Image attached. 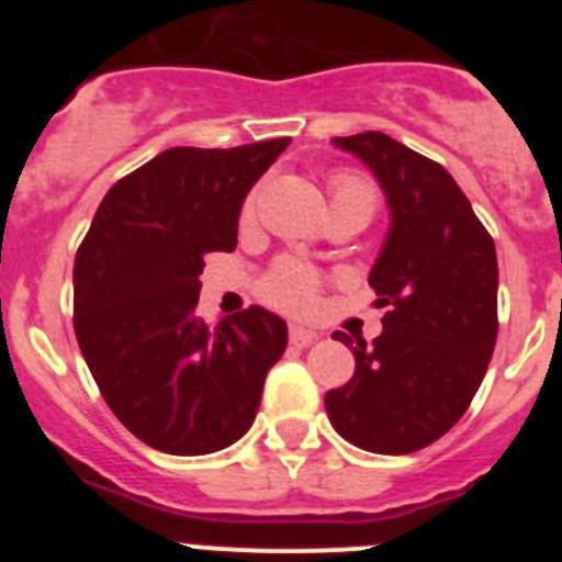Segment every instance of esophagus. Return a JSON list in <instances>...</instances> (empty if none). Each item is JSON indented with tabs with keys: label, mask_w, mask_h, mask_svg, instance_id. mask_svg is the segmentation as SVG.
<instances>
[{
	"label": "esophagus",
	"mask_w": 562,
	"mask_h": 562,
	"mask_svg": "<svg viewBox=\"0 0 562 562\" xmlns=\"http://www.w3.org/2000/svg\"><path fill=\"white\" fill-rule=\"evenodd\" d=\"M315 340H317V331L306 329V326H297V324L290 326L292 346H301V349H304V346H310V342H315Z\"/></svg>",
	"instance_id": "esophagus-1"
}]
</instances>
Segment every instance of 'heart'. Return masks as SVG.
<instances>
[{
  "mask_svg": "<svg viewBox=\"0 0 562 562\" xmlns=\"http://www.w3.org/2000/svg\"><path fill=\"white\" fill-rule=\"evenodd\" d=\"M256 202L258 193H252L250 200L245 202V211H241V222L250 225L252 216H256ZM340 202H360V205L371 207L376 205V188L369 180H362L357 173H337L331 180V205H340ZM265 297L278 310L292 312V315H306L317 306V292H321V276H317L312 267L301 265V261H281L276 265V270L265 278V286H261Z\"/></svg>",
  "mask_w": 562,
  "mask_h": 562,
  "instance_id": "b5f03b06",
  "label": "heart"
}]
</instances>
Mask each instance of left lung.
Returning a JSON list of instances; mask_svg holds the SVG:
<instances>
[{
    "mask_svg": "<svg viewBox=\"0 0 562 562\" xmlns=\"http://www.w3.org/2000/svg\"><path fill=\"white\" fill-rule=\"evenodd\" d=\"M374 171L391 227L369 276L382 335L335 337L355 376L326 394L331 428L355 448L405 456L434 445L470 408L498 337V258L456 180L382 132L335 137Z\"/></svg>",
    "mask_w": 562,
    "mask_h": 562,
    "instance_id": "left-lung-1",
    "label": "left lung"
}]
</instances>
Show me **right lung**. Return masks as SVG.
<instances>
[{
	"mask_svg": "<svg viewBox=\"0 0 562 562\" xmlns=\"http://www.w3.org/2000/svg\"><path fill=\"white\" fill-rule=\"evenodd\" d=\"M290 137L168 148L114 182L72 270L78 346L112 414L148 448L205 456L250 430L286 324L261 306L196 315L207 252L236 250L247 191Z\"/></svg>",
	"mask_w": 562,
	"mask_h": 562,
	"instance_id": "obj_1",
	"label": "right lung"
}]
</instances>
